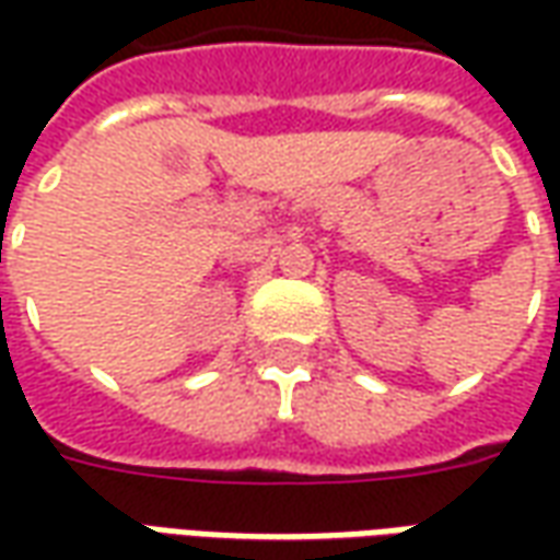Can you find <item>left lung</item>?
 Here are the masks:
<instances>
[{
    "label": "left lung",
    "instance_id": "8db88e82",
    "mask_svg": "<svg viewBox=\"0 0 560 560\" xmlns=\"http://www.w3.org/2000/svg\"><path fill=\"white\" fill-rule=\"evenodd\" d=\"M0 260H2V243H0Z\"/></svg>",
    "mask_w": 560,
    "mask_h": 560
}]
</instances>
